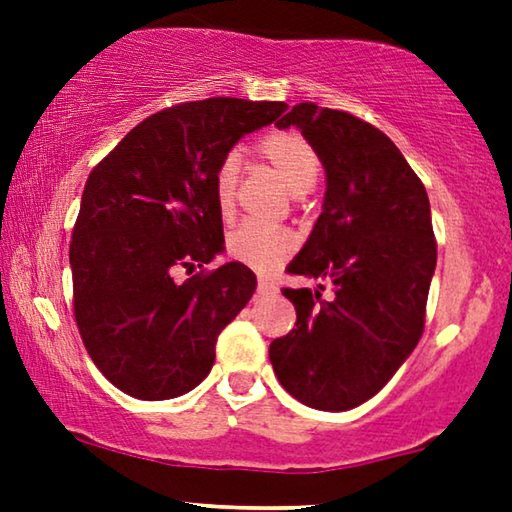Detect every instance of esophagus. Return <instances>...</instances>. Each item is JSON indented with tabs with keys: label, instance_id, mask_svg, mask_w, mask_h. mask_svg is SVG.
Listing matches in <instances>:
<instances>
[{
	"label": "esophagus",
	"instance_id": "esophagus-1",
	"mask_svg": "<svg viewBox=\"0 0 512 512\" xmlns=\"http://www.w3.org/2000/svg\"><path fill=\"white\" fill-rule=\"evenodd\" d=\"M256 291H258V296H272V293H277V286L268 282V279H258Z\"/></svg>",
	"mask_w": 512,
	"mask_h": 512
}]
</instances>
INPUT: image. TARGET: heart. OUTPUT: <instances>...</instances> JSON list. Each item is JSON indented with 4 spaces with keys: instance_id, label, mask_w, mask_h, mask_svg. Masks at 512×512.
Returning <instances> with one entry per match:
<instances>
[{
    "instance_id": "b5f03b06",
    "label": "heart",
    "mask_w": 512,
    "mask_h": 512,
    "mask_svg": "<svg viewBox=\"0 0 512 512\" xmlns=\"http://www.w3.org/2000/svg\"><path fill=\"white\" fill-rule=\"evenodd\" d=\"M261 156L275 167L279 179L293 195L310 191L317 181L319 160L310 142L293 130L270 132L258 144ZM242 156L237 151H228L216 167L214 174V198L216 207L223 216H228L235 207L237 177H240ZM298 247V237L286 228H272L263 223L247 221L233 230L228 237V254L237 263L249 265L251 270L272 272L289 261V256Z\"/></svg>"
}]
</instances>
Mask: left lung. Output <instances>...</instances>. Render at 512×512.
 I'll return each instance as SVG.
<instances>
[{
  "label": "left lung",
  "mask_w": 512,
  "mask_h": 512,
  "mask_svg": "<svg viewBox=\"0 0 512 512\" xmlns=\"http://www.w3.org/2000/svg\"><path fill=\"white\" fill-rule=\"evenodd\" d=\"M298 128L326 170L324 205L291 275L328 279L284 289L296 328L270 342V363L300 403L345 412L373 398L417 347L436 270L426 188L396 144L347 111L296 104Z\"/></svg>",
  "instance_id": "obj_1"
}]
</instances>
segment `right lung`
I'll return each mask as SVG.
<instances>
[{"label": "right lung", "mask_w": 512, "mask_h": 512, "mask_svg": "<svg viewBox=\"0 0 512 512\" xmlns=\"http://www.w3.org/2000/svg\"><path fill=\"white\" fill-rule=\"evenodd\" d=\"M284 102L209 97L158 111L132 128L90 172L69 265L74 317L90 359L123 394L177 398L198 387L216 338L256 291V275L223 249L214 174L249 132L270 125Z\"/></svg>", "instance_id": "obj_1"}]
</instances>
